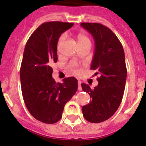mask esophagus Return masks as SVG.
<instances>
[{
	"instance_id": "34e87169",
	"label": "esophagus",
	"mask_w": 146,
	"mask_h": 146,
	"mask_svg": "<svg viewBox=\"0 0 146 146\" xmlns=\"http://www.w3.org/2000/svg\"><path fill=\"white\" fill-rule=\"evenodd\" d=\"M81 84H82V82L81 81H78V90L79 91H82V86H81Z\"/></svg>"
}]
</instances>
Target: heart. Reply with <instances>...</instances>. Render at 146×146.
<instances>
[{
	"label": "heart",
	"mask_w": 146,
	"mask_h": 146,
	"mask_svg": "<svg viewBox=\"0 0 146 146\" xmlns=\"http://www.w3.org/2000/svg\"><path fill=\"white\" fill-rule=\"evenodd\" d=\"M64 39H65V35H62L60 37V39H59L58 40V44H57L58 48L60 47V44H61L62 43V42L64 41ZM80 41H89V40L88 39L87 37H86V36L79 35L78 36V42ZM68 68L70 69L73 73H74L75 74H79L81 73L80 69H79V67H77V65H76L74 62H70V64H69Z\"/></svg>",
	"instance_id": "1"
}]
</instances>
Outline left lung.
I'll use <instances>...</instances> for the list:
<instances>
[{
  "label": "left lung",
  "mask_w": 146,
  "mask_h": 146,
  "mask_svg": "<svg viewBox=\"0 0 146 146\" xmlns=\"http://www.w3.org/2000/svg\"><path fill=\"white\" fill-rule=\"evenodd\" d=\"M81 26L93 36L95 51L91 70L100 74L99 84L94 89L82 84L83 91L92 99L82 111L88 121L103 122L114 114L123 96L127 76L123 48L109 27L97 23H82Z\"/></svg>",
  "instance_id": "obj_1"
}]
</instances>
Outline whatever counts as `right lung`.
Segmentation results:
<instances>
[{"mask_svg":"<svg viewBox=\"0 0 146 146\" xmlns=\"http://www.w3.org/2000/svg\"><path fill=\"white\" fill-rule=\"evenodd\" d=\"M74 23L47 22L39 26L25 47L20 76L25 104L30 114L40 121L52 124L61 119L64 105L75 94L77 79L65 78L57 83L51 64L57 61V42Z\"/></svg>","mask_w":146,"mask_h":146,"instance_id":"1","label":"right lung"}]
</instances>
